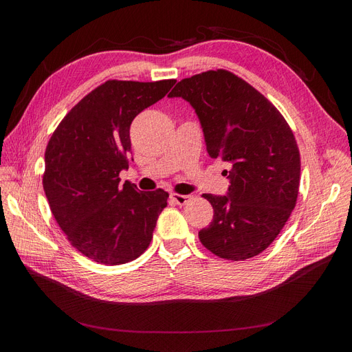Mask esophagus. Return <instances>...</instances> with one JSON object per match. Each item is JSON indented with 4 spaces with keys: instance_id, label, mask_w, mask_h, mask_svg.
Masks as SVG:
<instances>
[{
    "instance_id": "esophagus-1",
    "label": "esophagus",
    "mask_w": 352,
    "mask_h": 352,
    "mask_svg": "<svg viewBox=\"0 0 352 352\" xmlns=\"http://www.w3.org/2000/svg\"><path fill=\"white\" fill-rule=\"evenodd\" d=\"M170 199H172L175 204L177 206H185L186 202L190 199V195H180V194H172L170 195Z\"/></svg>"
}]
</instances>
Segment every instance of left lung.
Returning <instances> with one entry per match:
<instances>
[{"label":"left lung","instance_id":"obj_1","mask_svg":"<svg viewBox=\"0 0 352 352\" xmlns=\"http://www.w3.org/2000/svg\"><path fill=\"white\" fill-rule=\"evenodd\" d=\"M168 97L192 105L208 155L229 166L226 195H202L214 216L199 230L201 243L226 260L258 255L296 204L301 162L289 124L264 95L228 70L180 80Z\"/></svg>","mask_w":352,"mask_h":352}]
</instances>
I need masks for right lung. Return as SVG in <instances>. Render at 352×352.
<instances>
[{
	"label": "right lung",
	"mask_w": 352,
	"mask_h": 352,
	"mask_svg": "<svg viewBox=\"0 0 352 352\" xmlns=\"http://www.w3.org/2000/svg\"><path fill=\"white\" fill-rule=\"evenodd\" d=\"M176 83L107 80L82 98L61 120L45 151L42 184L52 216L70 243L92 261L129 263L148 248L163 189L120 185L129 167V129L135 117Z\"/></svg>",
	"instance_id": "add662e5"
}]
</instances>
